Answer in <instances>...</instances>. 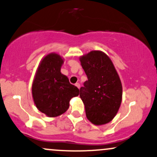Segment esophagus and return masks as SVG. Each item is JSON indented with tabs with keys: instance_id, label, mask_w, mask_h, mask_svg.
I'll return each instance as SVG.
<instances>
[{
	"instance_id": "esophagus-1",
	"label": "esophagus",
	"mask_w": 157,
	"mask_h": 157,
	"mask_svg": "<svg viewBox=\"0 0 157 157\" xmlns=\"http://www.w3.org/2000/svg\"><path fill=\"white\" fill-rule=\"evenodd\" d=\"M75 86H76L78 88V89H80V84L79 83V82H77V83H75Z\"/></svg>"
}]
</instances>
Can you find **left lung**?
<instances>
[{
  "instance_id": "obj_1",
  "label": "left lung",
  "mask_w": 157,
  "mask_h": 157,
  "mask_svg": "<svg viewBox=\"0 0 157 157\" xmlns=\"http://www.w3.org/2000/svg\"><path fill=\"white\" fill-rule=\"evenodd\" d=\"M88 80L80 89L88 120L97 125L114 117L122 101L121 81L114 66L103 52L92 51L80 57Z\"/></svg>"
}]
</instances>
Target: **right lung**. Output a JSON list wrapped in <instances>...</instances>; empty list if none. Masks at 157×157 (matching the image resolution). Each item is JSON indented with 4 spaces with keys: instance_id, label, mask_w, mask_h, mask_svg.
Masks as SVG:
<instances>
[{
    "instance_id": "right-lung-1",
    "label": "right lung",
    "mask_w": 157,
    "mask_h": 157,
    "mask_svg": "<svg viewBox=\"0 0 157 157\" xmlns=\"http://www.w3.org/2000/svg\"><path fill=\"white\" fill-rule=\"evenodd\" d=\"M63 60L57 54H49L41 61L32 84V97L39 111L55 117L67 111L72 97L79 89L61 74Z\"/></svg>"
}]
</instances>
